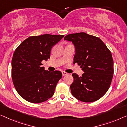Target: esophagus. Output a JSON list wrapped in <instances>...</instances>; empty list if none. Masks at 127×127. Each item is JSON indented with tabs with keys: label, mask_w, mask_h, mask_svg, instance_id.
Wrapping results in <instances>:
<instances>
[{
	"label": "esophagus",
	"mask_w": 127,
	"mask_h": 127,
	"mask_svg": "<svg viewBox=\"0 0 127 127\" xmlns=\"http://www.w3.org/2000/svg\"><path fill=\"white\" fill-rule=\"evenodd\" d=\"M62 75H63V76H65V75H67L68 74L67 72H65V71H62Z\"/></svg>",
	"instance_id": "obj_1"
}]
</instances>
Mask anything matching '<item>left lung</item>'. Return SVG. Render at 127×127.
Segmentation results:
<instances>
[{
  "label": "left lung",
  "mask_w": 127,
  "mask_h": 127,
  "mask_svg": "<svg viewBox=\"0 0 127 127\" xmlns=\"http://www.w3.org/2000/svg\"><path fill=\"white\" fill-rule=\"evenodd\" d=\"M64 40L75 47L74 64L81 66L84 73L79 76L72 74L70 86L72 95L79 101L92 102L104 95L113 76V60L111 52L98 37L81 33L67 35Z\"/></svg>",
  "instance_id": "obj_1"
}]
</instances>
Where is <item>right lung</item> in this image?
Returning a JSON list of instances; mask_svg holds the SVG:
<instances>
[{
    "label": "right lung",
    "instance_id": "right-lung-1",
    "mask_svg": "<svg viewBox=\"0 0 127 127\" xmlns=\"http://www.w3.org/2000/svg\"><path fill=\"white\" fill-rule=\"evenodd\" d=\"M64 36L34 35L15 49L11 62L12 79L18 93L26 101L41 103L53 96L62 74L60 71L45 70L41 62L50 58L52 46Z\"/></svg>",
    "mask_w": 127,
    "mask_h": 127
}]
</instances>
